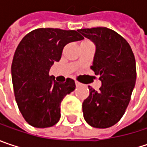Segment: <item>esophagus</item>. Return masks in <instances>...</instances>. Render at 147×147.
Wrapping results in <instances>:
<instances>
[{"instance_id":"esophagus-1","label":"esophagus","mask_w":147,"mask_h":147,"mask_svg":"<svg viewBox=\"0 0 147 147\" xmlns=\"http://www.w3.org/2000/svg\"><path fill=\"white\" fill-rule=\"evenodd\" d=\"M75 84H76V86H77V87H79V86H81V85H82V84H81L79 82H78V81H75Z\"/></svg>"}]
</instances>
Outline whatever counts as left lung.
<instances>
[{
	"label": "left lung",
	"mask_w": 147,
	"mask_h": 147,
	"mask_svg": "<svg viewBox=\"0 0 147 147\" xmlns=\"http://www.w3.org/2000/svg\"><path fill=\"white\" fill-rule=\"evenodd\" d=\"M79 32L95 45L90 68L102 84L99 92L89 88V96L82 105L84 118L93 127L108 128L121 120L131 100L136 79L135 56L126 40L107 27Z\"/></svg>",
	"instance_id": "obj_1"
}]
</instances>
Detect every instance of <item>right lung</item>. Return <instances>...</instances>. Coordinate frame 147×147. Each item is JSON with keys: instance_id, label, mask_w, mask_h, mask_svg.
<instances>
[{"instance_id": "obj_1", "label": "right lung", "mask_w": 147, "mask_h": 147, "mask_svg": "<svg viewBox=\"0 0 147 147\" xmlns=\"http://www.w3.org/2000/svg\"><path fill=\"white\" fill-rule=\"evenodd\" d=\"M78 31L39 28L22 39L11 64V79L18 108L26 121L47 128L60 119V105L75 89L74 80L59 84L49 71L58 62L66 44L84 39Z\"/></svg>"}]
</instances>
